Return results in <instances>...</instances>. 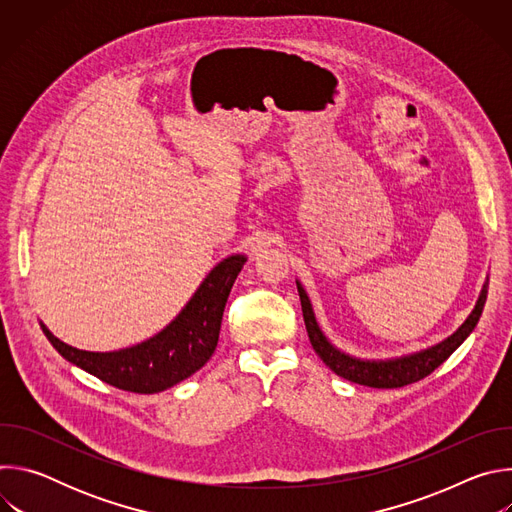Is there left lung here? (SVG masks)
Returning <instances> with one entry per match:
<instances>
[{
    "mask_svg": "<svg viewBox=\"0 0 512 512\" xmlns=\"http://www.w3.org/2000/svg\"><path fill=\"white\" fill-rule=\"evenodd\" d=\"M296 285H298V294H300V302H302L306 330H308V336H310V342H312L316 354L324 360L326 367L330 371H334L338 377H342L350 383L373 387V389L405 387V385L421 381L423 377L433 373L474 332V328L482 316L486 296H488V275H486V281L480 289V296L476 300L474 310L464 320V324L454 334L444 338L442 342L431 344L427 348H421V350H415L409 354L391 356V358H360V356L340 350L338 346H334L330 342V338L324 334V330L316 318V312H314V306H312V300L308 296L306 287L302 285L300 279H296Z\"/></svg>",
    "mask_w": 512,
    "mask_h": 512,
    "instance_id": "obj_1",
    "label": "left lung"
}]
</instances>
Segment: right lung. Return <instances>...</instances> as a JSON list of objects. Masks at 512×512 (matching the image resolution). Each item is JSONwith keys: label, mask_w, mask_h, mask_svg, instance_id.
I'll list each match as a JSON object with an SVG mask.
<instances>
[{"label": "right lung", "mask_w": 512, "mask_h": 512, "mask_svg": "<svg viewBox=\"0 0 512 512\" xmlns=\"http://www.w3.org/2000/svg\"><path fill=\"white\" fill-rule=\"evenodd\" d=\"M245 263V253L218 261L168 326L127 348L111 352L81 350L56 338L42 320L40 328L62 358L103 383L129 393H160L188 379L210 360L227 298Z\"/></svg>", "instance_id": "1"}]
</instances>
